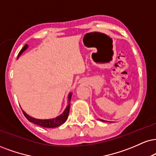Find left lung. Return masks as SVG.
Listing matches in <instances>:
<instances>
[{"label": "left lung", "instance_id": "1", "mask_svg": "<svg viewBox=\"0 0 156 156\" xmlns=\"http://www.w3.org/2000/svg\"><path fill=\"white\" fill-rule=\"evenodd\" d=\"M100 121H104V122H108V121H104V120H101V119H100Z\"/></svg>", "mask_w": 156, "mask_h": 156}]
</instances>
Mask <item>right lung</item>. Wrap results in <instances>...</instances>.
Segmentation results:
<instances>
[{
    "mask_svg": "<svg viewBox=\"0 0 156 156\" xmlns=\"http://www.w3.org/2000/svg\"><path fill=\"white\" fill-rule=\"evenodd\" d=\"M28 48V45H24V46L22 48V49L20 51V53L18 54L17 59L19 58L21 54L23 53V52L25 51L27 48ZM71 97H72V93H70L68 95V105H67L65 110H64V112L61 115L57 116V117L54 118V119H46V120H43V119H34V118L30 117V115H28L24 110H22L23 112L24 115L25 116L26 119H27L28 121L30 122H32V123H35V124L40 126L42 127H45V128H55V127L59 126L62 124H63L65 121H67V117H68L69 115V112H70V99Z\"/></svg>",
    "mask_w": 156,
    "mask_h": 156,
    "instance_id": "1",
    "label": "right lung"
}]
</instances>
